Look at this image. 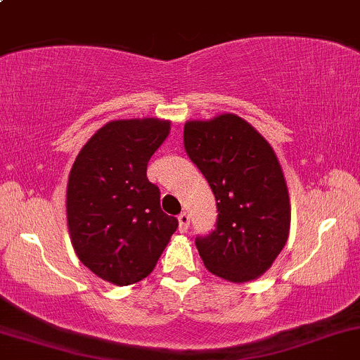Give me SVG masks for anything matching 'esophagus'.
I'll return each instance as SVG.
<instances>
[{"mask_svg": "<svg viewBox=\"0 0 360 360\" xmlns=\"http://www.w3.org/2000/svg\"><path fill=\"white\" fill-rule=\"evenodd\" d=\"M177 221H179V231L186 233L189 228V214L188 213H181L177 216Z\"/></svg>", "mask_w": 360, "mask_h": 360, "instance_id": "esophagus-1", "label": "esophagus"}]
</instances>
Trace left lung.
<instances>
[{
  "mask_svg": "<svg viewBox=\"0 0 360 360\" xmlns=\"http://www.w3.org/2000/svg\"><path fill=\"white\" fill-rule=\"evenodd\" d=\"M184 149L218 206L216 229L196 238L211 274L233 283L270 270L290 233L288 188L274 147L245 119L221 114L184 124Z\"/></svg>",
  "mask_w": 360,
  "mask_h": 360,
  "instance_id": "left-lung-1",
  "label": "left lung"
}]
</instances>
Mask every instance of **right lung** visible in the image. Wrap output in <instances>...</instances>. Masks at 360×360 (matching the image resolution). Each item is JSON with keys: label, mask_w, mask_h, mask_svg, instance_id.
Listing matches in <instances>:
<instances>
[{"label": "right lung", "mask_w": 360, "mask_h": 360, "mask_svg": "<svg viewBox=\"0 0 360 360\" xmlns=\"http://www.w3.org/2000/svg\"><path fill=\"white\" fill-rule=\"evenodd\" d=\"M171 122L154 117L112 120L86 141L67 184L72 246L102 280L125 287L154 270L172 233L174 216L147 179V162L166 141Z\"/></svg>", "instance_id": "obj_1"}]
</instances>
